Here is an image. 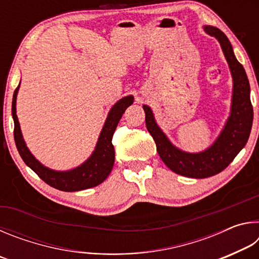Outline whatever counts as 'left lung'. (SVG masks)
<instances>
[{
	"mask_svg": "<svg viewBox=\"0 0 259 259\" xmlns=\"http://www.w3.org/2000/svg\"><path fill=\"white\" fill-rule=\"evenodd\" d=\"M203 30L219 42L233 80L230 116L216 140L202 152L183 151L170 142L156 123L152 108L143 105L147 130L154 139L161 160L174 172L196 179L219 174L234 160L248 142L253 119L250 85L243 66L236 59L231 42L221 29L213 26L204 25Z\"/></svg>",
	"mask_w": 259,
	"mask_h": 259,
	"instance_id": "obj_1",
	"label": "left lung"
}]
</instances>
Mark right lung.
Listing matches in <instances>:
<instances>
[{
	"mask_svg": "<svg viewBox=\"0 0 259 259\" xmlns=\"http://www.w3.org/2000/svg\"><path fill=\"white\" fill-rule=\"evenodd\" d=\"M20 83L15 90L12 98V119L15 122V142L21 159L33 171L48 185L64 192H76L87 190L102 184L111 174L115 152L112 144L113 134L122 115L131 104L134 103V96H125L113 105L107 114L102 131L91 155L82 164L69 170H54L42 164L32 153L25 143L20 130V124L17 116V95H18Z\"/></svg>",
	"mask_w": 259,
	"mask_h": 259,
	"instance_id": "right-lung-1",
	"label": "right lung"
}]
</instances>
